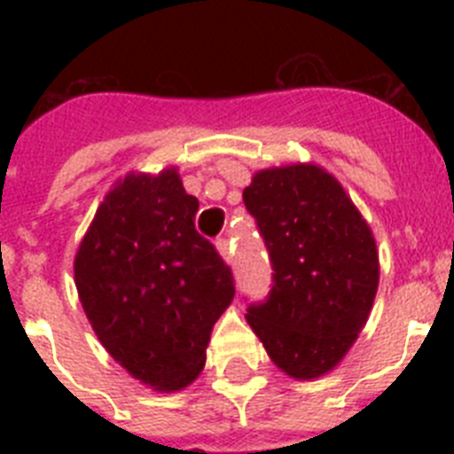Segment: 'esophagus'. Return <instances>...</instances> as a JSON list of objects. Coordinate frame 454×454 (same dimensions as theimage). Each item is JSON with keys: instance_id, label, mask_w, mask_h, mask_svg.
I'll list each match as a JSON object with an SVG mask.
<instances>
[{"instance_id": "1", "label": "esophagus", "mask_w": 454, "mask_h": 454, "mask_svg": "<svg viewBox=\"0 0 454 454\" xmlns=\"http://www.w3.org/2000/svg\"><path fill=\"white\" fill-rule=\"evenodd\" d=\"M215 247H218L220 256H223L224 262L231 263L234 266V247H231V243L227 239H220L218 243H215Z\"/></svg>"}]
</instances>
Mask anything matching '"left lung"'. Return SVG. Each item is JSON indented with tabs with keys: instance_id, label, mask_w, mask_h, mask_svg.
Returning a JSON list of instances; mask_svg holds the SVG:
<instances>
[{
	"instance_id": "left-lung-1",
	"label": "left lung",
	"mask_w": 454,
	"mask_h": 454,
	"mask_svg": "<svg viewBox=\"0 0 454 454\" xmlns=\"http://www.w3.org/2000/svg\"><path fill=\"white\" fill-rule=\"evenodd\" d=\"M272 263V288L247 307L268 356L316 380L346 356L380 284L375 239L334 175L314 163L266 168L243 191Z\"/></svg>"
}]
</instances>
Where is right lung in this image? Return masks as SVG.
I'll use <instances>...</instances> for the list:
<instances>
[{
    "label": "right lung",
    "mask_w": 454,
    "mask_h": 454,
    "mask_svg": "<svg viewBox=\"0 0 454 454\" xmlns=\"http://www.w3.org/2000/svg\"><path fill=\"white\" fill-rule=\"evenodd\" d=\"M198 198L177 168L129 172L99 204L77 256L74 284L92 330L115 362L156 391L200 375L234 277L195 230Z\"/></svg>",
    "instance_id": "1"
}]
</instances>
